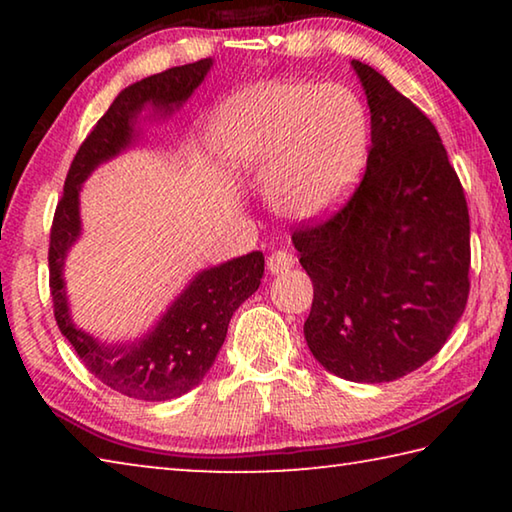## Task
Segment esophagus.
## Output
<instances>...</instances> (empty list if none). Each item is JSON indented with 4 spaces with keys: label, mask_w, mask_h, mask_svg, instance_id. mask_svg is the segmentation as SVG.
I'll use <instances>...</instances> for the list:
<instances>
[{
    "label": "esophagus",
    "mask_w": 512,
    "mask_h": 512,
    "mask_svg": "<svg viewBox=\"0 0 512 512\" xmlns=\"http://www.w3.org/2000/svg\"><path fill=\"white\" fill-rule=\"evenodd\" d=\"M293 264H296V257H293L289 250H275V253L266 257V268H268V273H273V275L289 271Z\"/></svg>",
    "instance_id": "1"
}]
</instances>
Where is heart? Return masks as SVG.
<instances>
[{
	"instance_id": "obj_1",
	"label": "heart",
	"mask_w": 512,
	"mask_h": 512,
	"mask_svg": "<svg viewBox=\"0 0 512 512\" xmlns=\"http://www.w3.org/2000/svg\"><path fill=\"white\" fill-rule=\"evenodd\" d=\"M212 142L230 169L266 176V201L282 219L332 214L357 185L368 117L343 85L275 81L235 94L214 112Z\"/></svg>"
}]
</instances>
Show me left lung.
<instances>
[{"mask_svg": "<svg viewBox=\"0 0 512 512\" xmlns=\"http://www.w3.org/2000/svg\"><path fill=\"white\" fill-rule=\"evenodd\" d=\"M370 108L366 176L343 210L293 232L314 282L305 339L336 377L381 384L436 357L470 293V214L429 117L352 60Z\"/></svg>", "mask_w": 512, "mask_h": 512, "instance_id": "left-lung-1", "label": "left lung"}]
</instances>
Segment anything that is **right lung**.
I'll list each match as a JSON object with an SVG mask.
<instances>
[{
  "label": "right lung",
  "instance_id": "add662e5",
  "mask_svg": "<svg viewBox=\"0 0 512 512\" xmlns=\"http://www.w3.org/2000/svg\"><path fill=\"white\" fill-rule=\"evenodd\" d=\"M212 65V58H203L146 76L121 90L74 155L51 225L49 289L60 334L72 343L94 377L135 400H173L201 384L225 341L232 314L262 284L264 255L253 250L203 268L140 339L101 341L74 323L65 287V259L81 237V185L99 164L137 144L142 112L171 117L205 81Z\"/></svg>",
  "mask_w": 512,
  "mask_h": 512
}]
</instances>
